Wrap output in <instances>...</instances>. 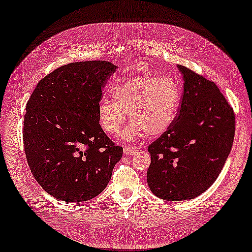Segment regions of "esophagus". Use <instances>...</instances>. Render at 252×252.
Here are the masks:
<instances>
[{
	"mask_svg": "<svg viewBox=\"0 0 252 252\" xmlns=\"http://www.w3.org/2000/svg\"><path fill=\"white\" fill-rule=\"evenodd\" d=\"M138 152V148L135 146H125L124 148V154L128 156V155H135Z\"/></svg>",
	"mask_w": 252,
	"mask_h": 252,
	"instance_id": "34e87169",
	"label": "esophagus"
}]
</instances>
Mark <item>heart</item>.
Segmentation results:
<instances>
[{"label": "heart", "instance_id": "1", "mask_svg": "<svg viewBox=\"0 0 252 252\" xmlns=\"http://www.w3.org/2000/svg\"><path fill=\"white\" fill-rule=\"evenodd\" d=\"M114 100L102 97L97 117L106 133L116 134L126 123L129 112L133 123L123 133L125 140L143 134L162 135L178 116L182 91L172 78L138 76L119 83L112 89Z\"/></svg>", "mask_w": 252, "mask_h": 252}]
</instances>
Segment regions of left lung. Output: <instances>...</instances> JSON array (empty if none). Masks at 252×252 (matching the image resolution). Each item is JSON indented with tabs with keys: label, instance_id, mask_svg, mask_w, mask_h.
<instances>
[{
	"label": "left lung",
	"instance_id": "8db88e82",
	"mask_svg": "<svg viewBox=\"0 0 252 252\" xmlns=\"http://www.w3.org/2000/svg\"><path fill=\"white\" fill-rule=\"evenodd\" d=\"M184 92L174 123L150 146L147 184L164 200L192 199L218 178L235 136V113L216 84L183 65Z\"/></svg>",
	"mask_w": 252,
	"mask_h": 252
}]
</instances>
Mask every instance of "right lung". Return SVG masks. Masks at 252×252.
Here are the masks:
<instances>
[{
  "label": "right lung",
  "instance_id": "obj_1",
  "mask_svg": "<svg viewBox=\"0 0 252 252\" xmlns=\"http://www.w3.org/2000/svg\"><path fill=\"white\" fill-rule=\"evenodd\" d=\"M116 68L101 60L63 65L38 82L27 102L28 165L53 197L78 202L97 196L123 157L97 117L101 89Z\"/></svg>",
  "mask_w": 252,
  "mask_h": 252
}]
</instances>
